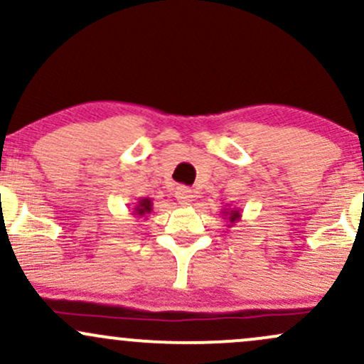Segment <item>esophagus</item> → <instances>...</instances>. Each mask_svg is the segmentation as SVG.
I'll list each match as a JSON object with an SVG mask.
<instances>
[{
    "label": "esophagus",
    "instance_id": "34e87169",
    "mask_svg": "<svg viewBox=\"0 0 364 364\" xmlns=\"http://www.w3.org/2000/svg\"><path fill=\"white\" fill-rule=\"evenodd\" d=\"M174 197L176 200L181 203V205H190V202L193 200V191L186 188V186H178V188H176Z\"/></svg>",
    "mask_w": 364,
    "mask_h": 364
}]
</instances>
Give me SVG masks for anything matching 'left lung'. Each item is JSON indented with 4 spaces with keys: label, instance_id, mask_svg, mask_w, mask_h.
<instances>
[{
    "label": "left lung",
    "instance_id": "left-lung-1",
    "mask_svg": "<svg viewBox=\"0 0 364 364\" xmlns=\"http://www.w3.org/2000/svg\"><path fill=\"white\" fill-rule=\"evenodd\" d=\"M221 214L226 215L225 219H228V223H230V225H228V226H233L235 223H238L242 219L240 209H223Z\"/></svg>",
    "mask_w": 364,
    "mask_h": 364
}]
</instances>
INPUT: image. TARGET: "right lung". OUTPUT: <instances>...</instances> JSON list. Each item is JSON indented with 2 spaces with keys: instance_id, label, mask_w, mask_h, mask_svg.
I'll return each instance as SVG.
<instances>
[{
  "instance_id": "1",
  "label": "right lung",
  "mask_w": 364,
  "mask_h": 364,
  "mask_svg": "<svg viewBox=\"0 0 364 364\" xmlns=\"http://www.w3.org/2000/svg\"><path fill=\"white\" fill-rule=\"evenodd\" d=\"M151 205H154V203H151V198L149 197L139 198L136 205L133 207V214L136 215V218H146V215L151 213Z\"/></svg>"
}]
</instances>
